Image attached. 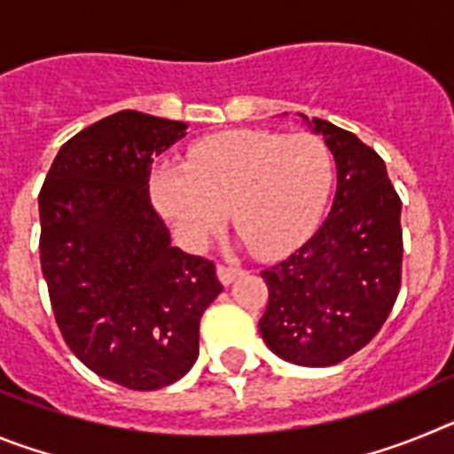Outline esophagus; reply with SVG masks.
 I'll list each match as a JSON object with an SVG mask.
<instances>
[{
    "mask_svg": "<svg viewBox=\"0 0 454 454\" xmlns=\"http://www.w3.org/2000/svg\"><path fill=\"white\" fill-rule=\"evenodd\" d=\"M243 272H246L243 268H234V266H224V263H218V279L224 284V286L234 282L236 277H240Z\"/></svg>",
    "mask_w": 454,
    "mask_h": 454,
    "instance_id": "34e87169",
    "label": "esophagus"
}]
</instances>
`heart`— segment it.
Masks as SVG:
<instances>
[{"label": "heart", "mask_w": 454, "mask_h": 454, "mask_svg": "<svg viewBox=\"0 0 454 454\" xmlns=\"http://www.w3.org/2000/svg\"><path fill=\"white\" fill-rule=\"evenodd\" d=\"M334 179V159L314 134L243 129L192 147L186 166L152 172V200L191 247L231 223L256 256H282L318 224Z\"/></svg>", "instance_id": "b5f03b06"}]
</instances>
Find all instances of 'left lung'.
Instances as JSON below:
<instances>
[{
  "label": "left lung",
  "instance_id": "left-lung-1",
  "mask_svg": "<svg viewBox=\"0 0 454 454\" xmlns=\"http://www.w3.org/2000/svg\"><path fill=\"white\" fill-rule=\"evenodd\" d=\"M309 127L334 154L336 195L316 234L262 272L268 307L259 330L284 362L334 366L380 332L398 298L403 202L372 147L327 120Z\"/></svg>",
  "mask_w": 454,
  "mask_h": 454
}]
</instances>
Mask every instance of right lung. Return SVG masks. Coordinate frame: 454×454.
Segmentation results:
<instances>
[{
	"label": "right lung",
	"mask_w": 454,
	"mask_h": 454,
	"mask_svg": "<svg viewBox=\"0 0 454 454\" xmlns=\"http://www.w3.org/2000/svg\"><path fill=\"white\" fill-rule=\"evenodd\" d=\"M186 124L120 111L72 136L40 188V268L56 325L83 366L154 391L186 375L200 318L223 284L214 262L170 246L150 200L154 156Z\"/></svg>",
	"instance_id": "1"
}]
</instances>
